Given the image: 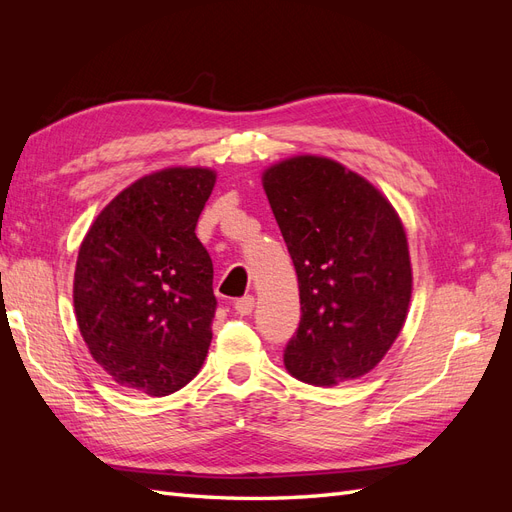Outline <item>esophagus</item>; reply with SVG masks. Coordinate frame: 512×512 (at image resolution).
Here are the masks:
<instances>
[{"label":"esophagus","mask_w":512,"mask_h":512,"mask_svg":"<svg viewBox=\"0 0 512 512\" xmlns=\"http://www.w3.org/2000/svg\"><path fill=\"white\" fill-rule=\"evenodd\" d=\"M235 309H237V314H241V316L252 314V309H254V297H252V294H245V297L237 299L235 301Z\"/></svg>","instance_id":"34e87169"}]
</instances>
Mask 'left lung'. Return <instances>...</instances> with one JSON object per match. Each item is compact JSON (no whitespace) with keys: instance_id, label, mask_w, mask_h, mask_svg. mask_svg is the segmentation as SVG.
Wrapping results in <instances>:
<instances>
[{"instance_id":"8db88e82","label":"left lung","mask_w":512,"mask_h":512,"mask_svg":"<svg viewBox=\"0 0 512 512\" xmlns=\"http://www.w3.org/2000/svg\"><path fill=\"white\" fill-rule=\"evenodd\" d=\"M262 188L299 277L286 369L314 386L365 376L393 346L412 297L397 211L367 179L318 156L273 164Z\"/></svg>"}]
</instances>
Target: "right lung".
<instances>
[{
  "label": "right lung",
  "mask_w": 512,
  "mask_h": 512,
  "mask_svg": "<svg viewBox=\"0 0 512 512\" xmlns=\"http://www.w3.org/2000/svg\"><path fill=\"white\" fill-rule=\"evenodd\" d=\"M209 168H164L117 194L91 224L74 271V312L94 361L151 397L203 367L215 316L213 262L196 237Z\"/></svg>",
  "instance_id": "right-lung-1"
}]
</instances>
